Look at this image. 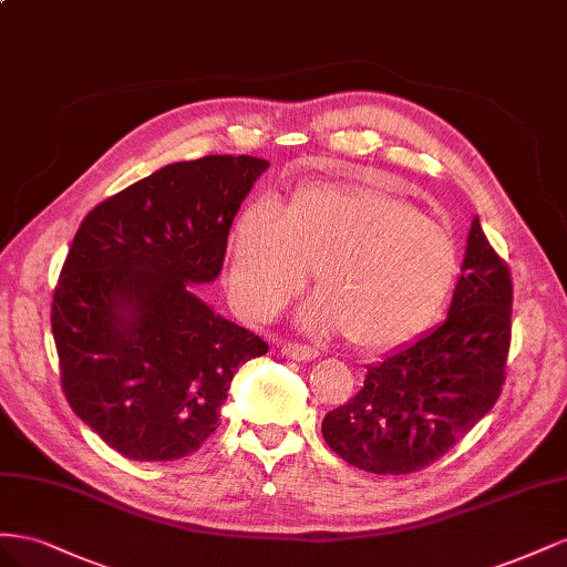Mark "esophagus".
Returning <instances> with one entry per match:
<instances>
[{"instance_id": "esophagus-1", "label": "esophagus", "mask_w": 567, "mask_h": 567, "mask_svg": "<svg viewBox=\"0 0 567 567\" xmlns=\"http://www.w3.org/2000/svg\"><path fill=\"white\" fill-rule=\"evenodd\" d=\"M280 353L287 355V359H295V361H316L318 359V351L311 347H301V344H292V342H285L280 344Z\"/></svg>"}]
</instances>
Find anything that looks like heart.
Returning a JSON list of instances; mask_svg holds the SVG:
<instances>
[{
	"mask_svg": "<svg viewBox=\"0 0 567 567\" xmlns=\"http://www.w3.org/2000/svg\"><path fill=\"white\" fill-rule=\"evenodd\" d=\"M311 272L320 295L303 306L301 326L390 351L442 313L458 251L444 225L368 183H309L275 212L264 202L241 208L228 237V289L241 313L278 316Z\"/></svg>",
	"mask_w": 567,
	"mask_h": 567,
	"instance_id": "1",
	"label": "heart"
}]
</instances>
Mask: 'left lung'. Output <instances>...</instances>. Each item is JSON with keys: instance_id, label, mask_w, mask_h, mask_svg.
Listing matches in <instances>:
<instances>
[{"instance_id": "8db88e82", "label": "left lung", "mask_w": 567, "mask_h": 567, "mask_svg": "<svg viewBox=\"0 0 567 567\" xmlns=\"http://www.w3.org/2000/svg\"><path fill=\"white\" fill-rule=\"evenodd\" d=\"M461 270L442 326L368 365L359 394L322 417L328 446L349 465L415 473L492 411L506 380L513 285L480 218Z\"/></svg>"}]
</instances>
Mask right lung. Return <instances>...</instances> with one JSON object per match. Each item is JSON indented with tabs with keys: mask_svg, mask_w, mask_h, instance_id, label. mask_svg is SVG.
<instances>
[{
	"mask_svg": "<svg viewBox=\"0 0 567 567\" xmlns=\"http://www.w3.org/2000/svg\"><path fill=\"white\" fill-rule=\"evenodd\" d=\"M270 164L204 156L158 168L80 223L52 301L61 386L73 413L133 461H177L218 427L261 337L192 285L218 278L241 202Z\"/></svg>",
	"mask_w": 567,
	"mask_h": 567,
	"instance_id": "right-lung-1",
	"label": "right lung"
}]
</instances>
